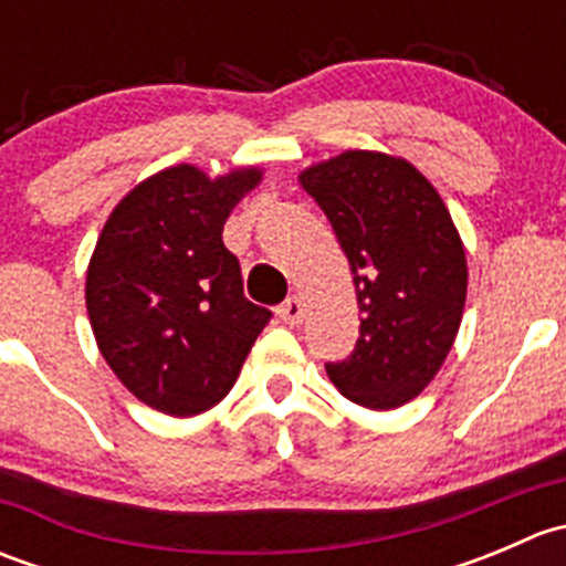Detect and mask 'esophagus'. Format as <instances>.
I'll list each match as a JSON object with an SVG mask.
<instances>
[{"label":"esophagus","mask_w":566,"mask_h":566,"mask_svg":"<svg viewBox=\"0 0 566 566\" xmlns=\"http://www.w3.org/2000/svg\"><path fill=\"white\" fill-rule=\"evenodd\" d=\"M279 317H282L287 325H298L301 319H304V301H301L298 295L287 298L282 306H279Z\"/></svg>","instance_id":"esophagus-1"}]
</instances>
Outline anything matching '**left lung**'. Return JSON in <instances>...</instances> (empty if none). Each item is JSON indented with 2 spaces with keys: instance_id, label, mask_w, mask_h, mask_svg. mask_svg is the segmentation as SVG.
Wrapping results in <instances>:
<instances>
[{
  "instance_id": "8db88e82",
  "label": "left lung",
  "mask_w": 566,
  "mask_h": 566,
  "mask_svg": "<svg viewBox=\"0 0 566 566\" xmlns=\"http://www.w3.org/2000/svg\"><path fill=\"white\" fill-rule=\"evenodd\" d=\"M350 262L356 350L325 364L342 397L394 410L430 386L465 310V247L430 180L405 158L345 150L298 175Z\"/></svg>"
}]
</instances>
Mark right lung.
Listing matches in <instances>:
<instances>
[{
	"label": "right lung",
	"mask_w": 566,
	"mask_h": 566,
	"mask_svg": "<svg viewBox=\"0 0 566 566\" xmlns=\"http://www.w3.org/2000/svg\"><path fill=\"white\" fill-rule=\"evenodd\" d=\"M260 167L208 177L177 164L130 188L87 265V315L101 356L147 408L177 419L230 394L271 312L243 295L221 232L260 186Z\"/></svg>",
	"instance_id": "add662e5"
}]
</instances>
